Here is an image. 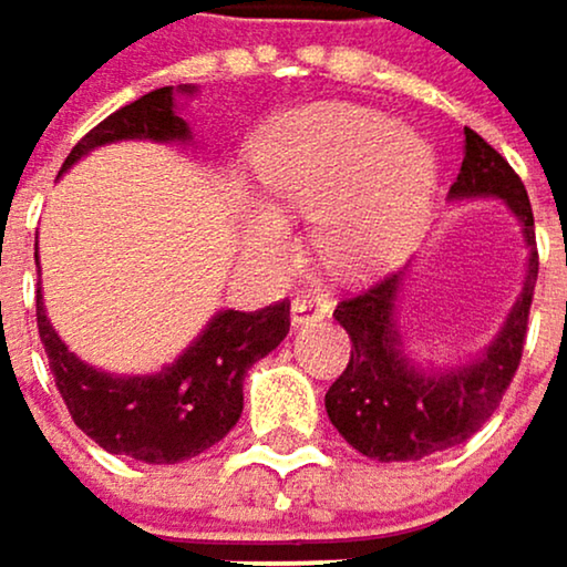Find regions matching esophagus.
<instances>
[{
    "mask_svg": "<svg viewBox=\"0 0 567 567\" xmlns=\"http://www.w3.org/2000/svg\"><path fill=\"white\" fill-rule=\"evenodd\" d=\"M329 316V302L322 299H312V296H299L292 302V329H302V326H312L319 319Z\"/></svg>",
    "mask_w": 567,
    "mask_h": 567,
    "instance_id": "1",
    "label": "esophagus"
}]
</instances>
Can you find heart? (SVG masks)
Instances as JSON below:
<instances>
[{"label":"heart","instance_id":"b5f03b06","mask_svg":"<svg viewBox=\"0 0 567 567\" xmlns=\"http://www.w3.org/2000/svg\"><path fill=\"white\" fill-rule=\"evenodd\" d=\"M251 165L275 205L316 212V248L349 278L372 275L409 248L435 188L429 142L359 105H309L278 118L258 138ZM245 221L261 251L286 238L265 205H251Z\"/></svg>","mask_w":567,"mask_h":567}]
</instances>
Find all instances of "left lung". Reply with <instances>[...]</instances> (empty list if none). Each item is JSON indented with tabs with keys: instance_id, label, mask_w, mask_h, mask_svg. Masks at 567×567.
Wrapping results in <instances>:
<instances>
[{
	"instance_id": "left-lung-1",
	"label": "left lung",
	"mask_w": 567,
	"mask_h": 567,
	"mask_svg": "<svg viewBox=\"0 0 567 567\" xmlns=\"http://www.w3.org/2000/svg\"><path fill=\"white\" fill-rule=\"evenodd\" d=\"M449 198H502L515 212L528 245L525 289L495 342L475 362L452 369H425L405 355L395 322L405 271L385 275L372 289L336 306V322L352 339V359L326 392V412L339 435L375 462H419L472 439L498 409L522 362L538 281L528 192L505 155L465 128V158Z\"/></svg>"
}]
</instances>
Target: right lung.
Returning <instances> with one entry per match:
<instances>
[{"mask_svg":"<svg viewBox=\"0 0 567 567\" xmlns=\"http://www.w3.org/2000/svg\"><path fill=\"white\" fill-rule=\"evenodd\" d=\"M175 92L192 95L195 85H165L122 105L75 142L62 172L105 142H188L192 132L175 112ZM35 322L72 422L112 455L175 465L202 455L235 429L248 369L289 336V302L258 312H218L205 332L155 375H109L75 359L49 326L42 296H35Z\"/></svg>","mask_w":567,"mask_h":567,"instance_id":"right-lung-1","label":"right lung"}]
</instances>
